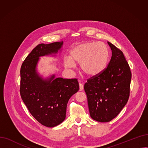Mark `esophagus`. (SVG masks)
<instances>
[{
	"label": "esophagus",
	"mask_w": 148,
	"mask_h": 148,
	"mask_svg": "<svg viewBox=\"0 0 148 148\" xmlns=\"http://www.w3.org/2000/svg\"><path fill=\"white\" fill-rule=\"evenodd\" d=\"M79 90L80 91H82L83 90V85L82 83H79Z\"/></svg>",
	"instance_id": "obj_1"
}]
</instances>
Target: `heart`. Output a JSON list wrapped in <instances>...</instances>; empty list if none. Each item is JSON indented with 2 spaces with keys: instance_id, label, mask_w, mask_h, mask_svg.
<instances>
[{
  "instance_id": "heart-1",
  "label": "heart",
  "mask_w": 148,
  "mask_h": 148,
  "mask_svg": "<svg viewBox=\"0 0 148 148\" xmlns=\"http://www.w3.org/2000/svg\"><path fill=\"white\" fill-rule=\"evenodd\" d=\"M109 51L107 45L102 42L87 41L75 45L70 51V57H65V68L73 69L75 63L80 64L82 72L89 76L101 73L106 68Z\"/></svg>"
}]
</instances>
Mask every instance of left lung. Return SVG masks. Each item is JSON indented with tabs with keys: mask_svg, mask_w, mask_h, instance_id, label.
I'll return each instance as SVG.
<instances>
[{
	"mask_svg": "<svg viewBox=\"0 0 148 148\" xmlns=\"http://www.w3.org/2000/svg\"><path fill=\"white\" fill-rule=\"evenodd\" d=\"M112 58L107 67L84 84L90 117L100 122H110L128 101L131 79L130 68L121 50L107 42Z\"/></svg>",
	"mask_w": 148,
	"mask_h": 148,
	"instance_id": "obj_1",
	"label": "left lung"
}]
</instances>
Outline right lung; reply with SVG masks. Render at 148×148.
Listing matches in <instances>:
<instances>
[{"mask_svg":"<svg viewBox=\"0 0 148 148\" xmlns=\"http://www.w3.org/2000/svg\"><path fill=\"white\" fill-rule=\"evenodd\" d=\"M63 41L40 44L27 56L21 66L20 92L29 112L42 125L56 127L66 118L69 98L79 89L76 79H47L38 74L37 65L41 56L56 54L61 51Z\"/></svg>","mask_w":148,"mask_h":148,"instance_id":"right-lung-1","label":"right lung"}]
</instances>
